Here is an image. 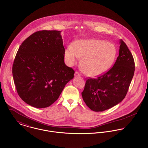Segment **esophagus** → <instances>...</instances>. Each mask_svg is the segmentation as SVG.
<instances>
[{
  "mask_svg": "<svg viewBox=\"0 0 148 148\" xmlns=\"http://www.w3.org/2000/svg\"><path fill=\"white\" fill-rule=\"evenodd\" d=\"M74 75L75 77H77V76H81V74L78 71H75V73L74 74Z\"/></svg>",
  "mask_w": 148,
  "mask_h": 148,
  "instance_id": "1",
  "label": "esophagus"
}]
</instances>
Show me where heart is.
<instances>
[{"mask_svg":"<svg viewBox=\"0 0 148 148\" xmlns=\"http://www.w3.org/2000/svg\"><path fill=\"white\" fill-rule=\"evenodd\" d=\"M117 49L111 42L98 39L76 41L69 45L65 50V58L70 65L76 64L83 57L84 72L90 76H97L108 71L115 61Z\"/></svg>","mask_w":148,"mask_h":148,"instance_id":"obj_1","label":"heart"}]
</instances>
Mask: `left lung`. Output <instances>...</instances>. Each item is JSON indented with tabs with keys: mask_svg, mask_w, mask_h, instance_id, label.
<instances>
[{
	"mask_svg": "<svg viewBox=\"0 0 148 148\" xmlns=\"http://www.w3.org/2000/svg\"><path fill=\"white\" fill-rule=\"evenodd\" d=\"M119 54L114 65L97 78L87 79L82 96L95 112L112 108L125 97L134 73V61L126 44L120 41Z\"/></svg>",
	"mask_w": 148,
	"mask_h": 148,
	"instance_id": "1",
	"label": "left lung"
}]
</instances>
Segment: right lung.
Masks as SVG:
<instances>
[{
    "instance_id": "right-lung-1",
    "label": "right lung",
    "mask_w": 148,
    "mask_h": 148,
    "mask_svg": "<svg viewBox=\"0 0 148 148\" xmlns=\"http://www.w3.org/2000/svg\"><path fill=\"white\" fill-rule=\"evenodd\" d=\"M65 50L59 31H40L20 46L12 66L17 92L28 104L46 108L59 98L74 70L64 62Z\"/></svg>"
}]
</instances>
